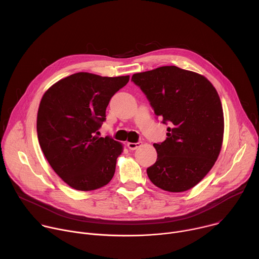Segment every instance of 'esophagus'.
<instances>
[{
    "label": "esophagus",
    "instance_id": "34e87169",
    "mask_svg": "<svg viewBox=\"0 0 259 259\" xmlns=\"http://www.w3.org/2000/svg\"><path fill=\"white\" fill-rule=\"evenodd\" d=\"M127 146L129 147L130 150L134 151V150H136V149H138V147L141 146V142H139V141L138 142H128Z\"/></svg>",
    "mask_w": 259,
    "mask_h": 259
}]
</instances>
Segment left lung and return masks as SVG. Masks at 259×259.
<instances>
[{
  "mask_svg": "<svg viewBox=\"0 0 259 259\" xmlns=\"http://www.w3.org/2000/svg\"><path fill=\"white\" fill-rule=\"evenodd\" d=\"M132 81L156 116L171 125L166 140L154 143L158 158L147 176L167 192L191 190L214 166L223 146L225 118L216 89L200 73L174 65L134 73Z\"/></svg>",
  "mask_w": 259,
  "mask_h": 259,
  "instance_id": "obj_1",
  "label": "left lung"
}]
</instances>
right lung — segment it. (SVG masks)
Listing matches in <instances>:
<instances>
[{
	"mask_svg": "<svg viewBox=\"0 0 259 259\" xmlns=\"http://www.w3.org/2000/svg\"><path fill=\"white\" fill-rule=\"evenodd\" d=\"M129 78L81 71L44 93L36 117L39 143L54 172L70 188L89 192L112 180L123 144L95 133L105 120L110 98Z\"/></svg>",
	"mask_w": 259,
	"mask_h": 259,
	"instance_id": "obj_1",
	"label": "right lung"
}]
</instances>
